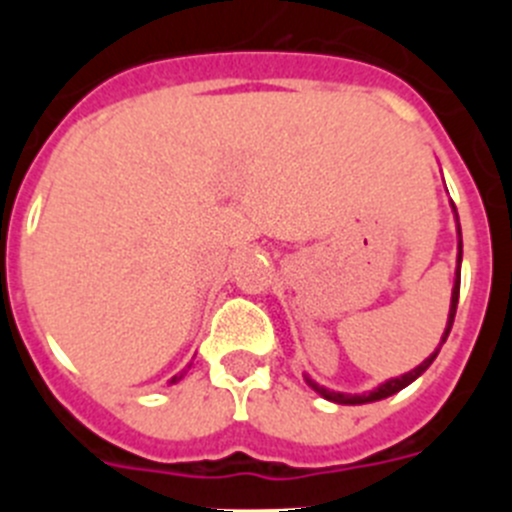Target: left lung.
I'll list each match as a JSON object with an SVG mask.
<instances>
[{"label":"left lung","mask_w":512,"mask_h":512,"mask_svg":"<svg viewBox=\"0 0 512 512\" xmlns=\"http://www.w3.org/2000/svg\"><path fill=\"white\" fill-rule=\"evenodd\" d=\"M454 212H456V210H454ZM456 230H459V235H461V228H456ZM456 261H459V266H456V279H454V289H451V307H449V320H446V330H443V336H441V343H438V348H441L443 343H446V338H449V333H451V325H454L456 305H459V282H461V238H459V256H456ZM438 348H436V351H433L431 356H428V359L423 361V364H420V366H415L413 372L402 374V377H395V379H387V382H384V384H379L377 390H372V392H364V395H346V392H333V390H325V387H320L318 382H312V379L307 377V374H305V382L310 384L312 390L318 392V395H323L325 400H330V402H338V405H364V402H377V400H384V397L395 395V392L405 390V387H408L410 382H415V379H418L420 374H423L425 369H428V366L433 364V359H436V356H438Z\"/></svg>","instance_id":"obj_1"}]
</instances>
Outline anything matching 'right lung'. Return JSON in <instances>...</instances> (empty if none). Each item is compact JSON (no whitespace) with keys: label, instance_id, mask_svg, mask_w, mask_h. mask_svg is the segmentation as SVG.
Returning a JSON list of instances; mask_svg holds the SVG:
<instances>
[{"label":"right lung","instance_id":"right-lung-1","mask_svg":"<svg viewBox=\"0 0 512 512\" xmlns=\"http://www.w3.org/2000/svg\"><path fill=\"white\" fill-rule=\"evenodd\" d=\"M176 379H179V377H174V379H171V384H174V382H176Z\"/></svg>","mask_w":512,"mask_h":512}]
</instances>
